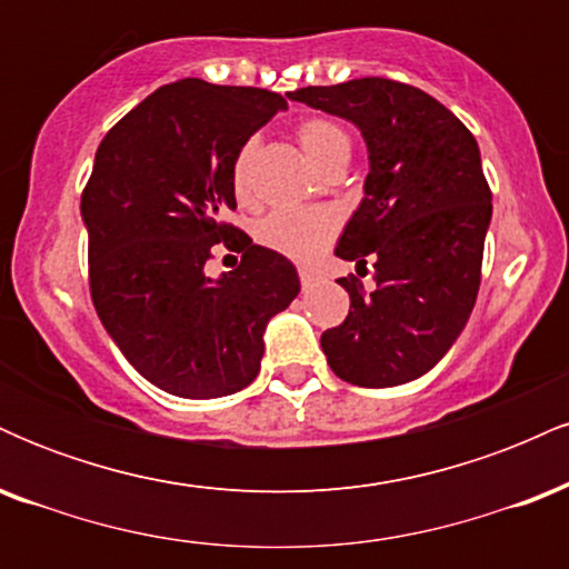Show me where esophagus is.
Instances as JSON below:
<instances>
[{
	"instance_id": "obj_1",
	"label": "esophagus",
	"mask_w": 569,
	"mask_h": 569,
	"mask_svg": "<svg viewBox=\"0 0 569 569\" xmlns=\"http://www.w3.org/2000/svg\"><path fill=\"white\" fill-rule=\"evenodd\" d=\"M299 280H302V286H312L318 280V272L312 270V267H299Z\"/></svg>"
}]
</instances>
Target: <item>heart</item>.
Returning a JSON list of instances; mask_svg holds the SVG:
<instances>
[{"instance_id":"b5f03b06","label":"heart","mask_w":569,"mask_h":569,"mask_svg":"<svg viewBox=\"0 0 569 569\" xmlns=\"http://www.w3.org/2000/svg\"><path fill=\"white\" fill-rule=\"evenodd\" d=\"M297 136L307 158L321 171L335 160H350V136L326 117L305 120ZM253 143L257 141H246L232 160V189L238 198L248 194V168H251ZM337 230L339 219L329 208H280V211L267 213L259 221L257 238L272 251L286 253L299 262H310L329 248Z\"/></svg>"}]
</instances>
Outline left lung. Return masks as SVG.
I'll list each match as a JSON object with an SVG mask.
<instances>
[{"mask_svg":"<svg viewBox=\"0 0 569 569\" xmlns=\"http://www.w3.org/2000/svg\"><path fill=\"white\" fill-rule=\"evenodd\" d=\"M291 101L342 117L369 152L363 198L335 253L375 267V291L356 278L345 323L321 348L339 380L393 388L422 377L452 350L476 305L492 221L479 143L443 103L382 77L302 88Z\"/></svg>","mask_w":569,"mask_h":569,"instance_id":"obj_1","label":"left lung"}]
</instances>
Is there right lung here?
<instances>
[{
	"mask_svg": "<svg viewBox=\"0 0 569 569\" xmlns=\"http://www.w3.org/2000/svg\"><path fill=\"white\" fill-rule=\"evenodd\" d=\"M289 107L283 96L179 80L103 136L82 192L90 293L107 335L143 380L179 398L251 385L264 329L299 293L283 253L224 224L238 149ZM224 242L241 264L204 272Z\"/></svg>",
	"mask_w": 569,
	"mask_h": 569,
	"instance_id": "1",
	"label": "right lung"
}]
</instances>
